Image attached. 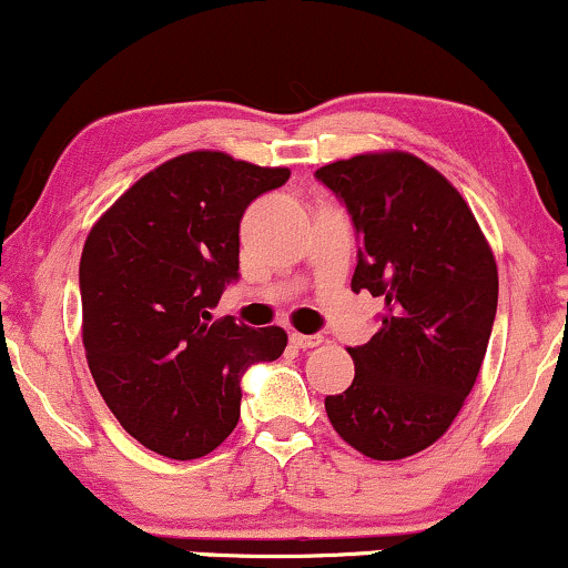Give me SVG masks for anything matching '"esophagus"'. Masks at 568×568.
Segmentation results:
<instances>
[{"label":"esophagus","mask_w":568,"mask_h":568,"mask_svg":"<svg viewBox=\"0 0 568 568\" xmlns=\"http://www.w3.org/2000/svg\"><path fill=\"white\" fill-rule=\"evenodd\" d=\"M323 342L321 334H291V344L296 349H310V347H317V344Z\"/></svg>","instance_id":"34e87169"}]
</instances>
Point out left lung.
<instances>
[{
  "label": "left lung",
  "instance_id": "obj_1",
  "mask_svg": "<svg viewBox=\"0 0 568 568\" xmlns=\"http://www.w3.org/2000/svg\"><path fill=\"white\" fill-rule=\"evenodd\" d=\"M347 207L361 247L352 291L379 296V331L349 347L355 379L325 397L352 448L393 462L425 452L470 395L497 317V262L462 194L406 152L315 171Z\"/></svg>",
  "mask_w": 568,
  "mask_h": 568
}]
</instances>
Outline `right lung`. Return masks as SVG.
Returning <instances> with one entry per match:
<instances>
[{
    "label": "right lung",
    "instance_id": "obj_1",
    "mask_svg": "<svg viewBox=\"0 0 568 568\" xmlns=\"http://www.w3.org/2000/svg\"><path fill=\"white\" fill-rule=\"evenodd\" d=\"M291 179L224 152H189L143 175L82 247V342L125 433L168 459H200L240 419V382L277 361L283 328L213 321L240 277V219Z\"/></svg>",
    "mask_w": 568,
    "mask_h": 568
}]
</instances>
